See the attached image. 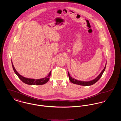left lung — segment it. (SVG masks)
Returning <instances> with one entry per match:
<instances>
[{"label": "left lung", "mask_w": 121, "mask_h": 121, "mask_svg": "<svg viewBox=\"0 0 121 121\" xmlns=\"http://www.w3.org/2000/svg\"><path fill=\"white\" fill-rule=\"evenodd\" d=\"M106 66V64L105 65V67L104 68V69H103V70L101 72V73L93 80L90 81H82L76 80L75 78H71L70 77L69 72H68V75H69V80L71 82H72L73 83H74V84H78V85H82V86H89V85H93V84L95 83L96 82H97L99 80V79L101 78V77H102L103 73L104 72V70L105 69Z\"/></svg>", "instance_id": "8db88e82"}]
</instances>
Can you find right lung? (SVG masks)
Masks as SVG:
<instances>
[{
    "label": "right lung",
    "mask_w": 121,
    "mask_h": 121,
    "mask_svg": "<svg viewBox=\"0 0 121 121\" xmlns=\"http://www.w3.org/2000/svg\"><path fill=\"white\" fill-rule=\"evenodd\" d=\"M12 66L13 69L15 73V74L17 76V77L19 78L24 83L29 84V85H42L46 83L49 80L50 77L51 76V71L50 72L49 75H48L47 77L41 78V79H30V78H25L20 75L16 70L15 67L14 66L13 62L12 61Z\"/></svg>",
    "instance_id": "obj_1"
}]
</instances>
